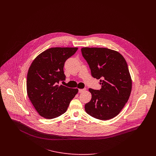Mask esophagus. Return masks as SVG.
<instances>
[{
	"mask_svg": "<svg viewBox=\"0 0 156 156\" xmlns=\"http://www.w3.org/2000/svg\"><path fill=\"white\" fill-rule=\"evenodd\" d=\"M86 90V88H84V89H79V93H82L83 92V91H85Z\"/></svg>",
	"mask_w": 156,
	"mask_h": 156,
	"instance_id": "esophagus-1",
	"label": "esophagus"
}]
</instances>
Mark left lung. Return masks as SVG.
Returning a JSON list of instances; mask_svg holds the SVG:
<instances>
[{
    "label": "left lung",
    "mask_w": 156,
    "mask_h": 156,
    "mask_svg": "<svg viewBox=\"0 0 156 156\" xmlns=\"http://www.w3.org/2000/svg\"><path fill=\"white\" fill-rule=\"evenodd\" d=\"M94 78L100 79L101 88H89L92 98L85 105L86 112L100 120L118 115L127 102L132 82L126 61L118 51L107 48L81 49Z\"/></svg>",
    "instance_id": "obj_1"
}]
</instances>
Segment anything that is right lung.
I'll use <instances>...</instances> for the list:
<instances>
[{
    "mask_svg": "<svg viewBox=\"0 0 156 156\" xmlns=\"http://www.w3.org/2000/svg\"><path fill=\"white\" fill-rule=\"evenodd\" d=\"M77 47H53L40 54L32 62L27 75V93L36 111L53 119L67 111L78 89L58 85L66 80L64 64Z\"/></svg>",
    "mask_w": 156,
    "mask_h": 156,
    "instance_id": "obj_1",
    "label": "right lung"
}]
</instances>
